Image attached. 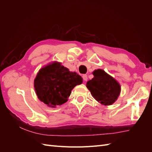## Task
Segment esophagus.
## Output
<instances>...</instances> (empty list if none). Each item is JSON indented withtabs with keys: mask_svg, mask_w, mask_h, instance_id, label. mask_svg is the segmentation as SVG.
<instances>
[{
	"mask_svg": "<svg viewBox=\"0 0 152 152\" xmlns=\"http://www.w3.org/2000/svg\"><path fill=\"white\" fill-rule=\"evenodd\" d=\"M82 78H83V80L84 81H87V75L84 74L83 75H82Z\"/></svg>",
	"mask_w": 152,
	"mask_h": 152,
	"instance_id": "obj_1",
	"label": "esophagus"
}]
</instances>
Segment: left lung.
Listing matches in <instances>:
<instances>
[{"instance_id":"left-lung-1","label":"left lung","mask_w":152,"mask_h":152,"mask_svg":"<svg viewBox=\"0 0 152 152\" xmlns=\"http://www.w3.org/2000/svg\"><path fill=\"white\" fill-rule=\"evenodd\" d=\"M94 78L87 82V87L99 103L110 105L117 100L121 86L113 77L101 69L93 72Z\"/></svg>"}]
</instances>
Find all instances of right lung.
Instances as JSON below:
<instances>
[{"label": "right lung", "mask_w": 152, "mask_h": 152, "mask_svg": "<svg viewBox=\"0 0 152 152\" xmlns=\"http://www.w3.org/2000/svg\"><path fill=\"white\" fill-rule=\"evenodd\" d=\"M82 78L75 72L54 62L42 68L34 81L39 99L49 107H56L65 103L77 85L82 83Z\"/></svg>", "instance_id": "1"}]
</instances>
